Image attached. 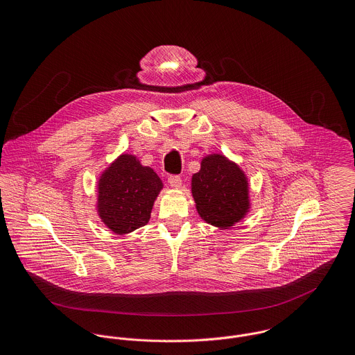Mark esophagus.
<instances>
[{
	"instance_id": "1",
	"label": "esophagus",
	"mask_w": 355,
	"mask_h": 355,
	"mask_svg": "<svg viewBox=\"0 0 355 355\" xmlns=\"http://www.w3.org/2000/svg\"><path fill=\"white\" fill-rule=\"evenodd\" d=\"M168 183L172 189H180L182 187V178L179 175H172L168 178Z\"/></svg>"
}]
</instances>
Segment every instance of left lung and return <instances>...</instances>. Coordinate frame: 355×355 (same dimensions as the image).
Instances as JSON below:
<instances>
[{
    "mask_svg": "<svg viewBox=\"0 0 355 355\" xmlns=\"http://www.w3.org/2000/svg\"><path fill=\"white\" fill-rule=\"evenodd\" d=\"M191 191L203 220L230 228L249 211V183L243 171L221 154L206 155L193 175Z\"/></svg>",
    "mask_w": 355,
    "mask_h": 355,
    "instance_id": "obj_1",
    "label": "left lung"
}]
</instances>
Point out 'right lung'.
Wrapping results in <instances>:
<instances>
[{
	"instance_id": "right-lung-1",
	"label": "right lung",
	"mask_w": 355,
	"mask_h": 355,
	"mask_svg": "<svg viewBox=\"0 0 355 355\" xmlns=\"http://www.w3.org/2000/svg\"><path fill=\"white\" fill-rule=\"evenodd\" d=\"M161 189L152 168L141 165L135 155L121 154L98 180L97 210L103 224L119 235L146 225Z\"/></svg>"
}]
</instances>
